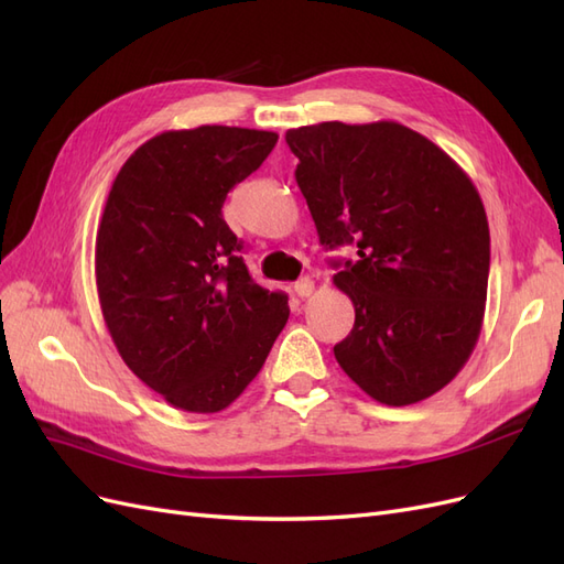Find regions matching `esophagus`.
<instances>
[{"label": "esophagus", "instance_id": "obj_1", "mask_svg": "<svg viewBox=\"0 0 564 564\" xmlns=\"http://www.w3.org/2000/svg\"><path fill=\"white\" fill-rule=\"evenodd\" d=\"M294 292H296V296H301V299H308V296L315 292V282H313L311 278H303V280H299V282L294 284Z\"/></svg>", "mask_w": 564, "mask_h": 564}]
</instances>
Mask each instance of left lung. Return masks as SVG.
<instances>
[{"mask_svg":"<svg viewBox=\"0 0 564 564\" xmlns=\"http://www.w3.org/2000/svg\"><path fill=\"white\" fill-rule=\"evenodd\" d=\"M319 245H355L334 284L355 305L336 362L369 398L406 406L464 369L482 329L489 226L445 150L398 122L286 131Z\"/></svg>","mask_w":564,"mask_h":564,"instance_id":"8db88e82","label":"left lung"}]
</instances>
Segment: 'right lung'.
I'll return each mask as SVG.
<instances>
[{
    "label": "right lung",
    "mask_w": 564,
    "mask_h": 564,
    "mask_svg": "<svg viewBox=\"0 0 564 564\" xmlns=\"http://www.w3.org/2000/svg\"><path fill=\"white\" fill-rule=\"evenodd\" d=\"M278 133L204 124L164 131L119 169L96 235V286L124 365L183 412L242 395L289 319L256 284L224 220L232 187Z\"/></svg>",
    "instance_id": "1"
}]
</instances>
